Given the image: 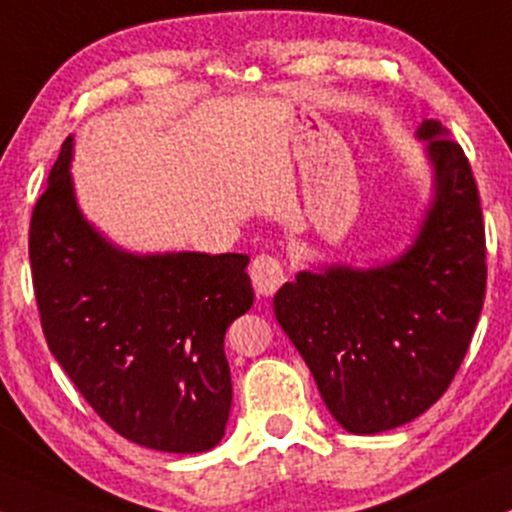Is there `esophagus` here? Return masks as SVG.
<instances>
[{
    "label": "esophagus",
    "mask_w": 512,
    "mask_h": 512,
    "mask_svg": "<svg viewBox=\"0 0 512 512\" xmlns=\"http://www.w3.org/2000/svg\"><path fill=\"white\" fill-rule=\"evenodd\" d=\"M251 283H254V290L258 297H271L278 292V287L285 283L287 271L285 261L280 256L273 254H261L254 258L251 263Z\"/></svg>",
    "instance_id": "obj_1"
}]
</instances>
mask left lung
<instances>
[{"label":"left lung","mask_w":512,"mask_h":512,"mask_svg":"<svg viewBox=\"0 0 512 512\" xmlns=\"http://www.w3.org/2000/svg\"><path fill=\"white\" fill-rule=\"evenodd\" d=\"M428 142L435 200L416 244L370 271L300 273L275 317L348 433L372 435L428 411L455 380L486 297V234L467 154L438 120Z\"/></svg>","instance_id":"left-lung-1"}]
</instances>
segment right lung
<instances>
[{
  "instance_id": "obj_1",
  "label": "right lung",
  "mask_w": 512,
  "mask_h": 512,
  "mask_svg": "<svg viewBox=\"0 0 512 512\" xmlns=\"http://www.w3.org/2000/svg\"><path fill=\"white\" fill-rule=\"evenodd\" d=\"M62 142L28 229L33 292L50 353L103 421L152 450L193 455L225 435V333L254 304L244 254L132 256L74 203Z\"/></svg>"
}]
</instances>
